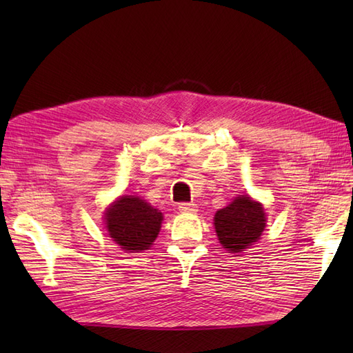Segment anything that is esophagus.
I'll return each instance as SVG.
<instances>
[{
	"label": "esophagus",
	"instance_id": "esophagus-1",
	"mask_svg": "<svg viewBox=\"0 0 353 353\" xmlns=\"http://www.w3.org/2000/svg\"><path fill=\"white\" fill-rule=\"evenodd\" d=\"M178 209L183 213H193L197 210V206L194 205V203H179Z\"/></svg>",
	"mask_w": 353,
	"mask_h": 353
}]
</instances>
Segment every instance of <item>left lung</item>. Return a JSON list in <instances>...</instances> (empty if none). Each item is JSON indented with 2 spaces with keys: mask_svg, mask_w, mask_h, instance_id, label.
<instances>
[{
  "mask_svg": "<svg viewBox=\"0 0 353 353\" xmlns=\"http://www.w3.org/2000/svg\"><path fill=\"white\" fill-rule=\"evenodd\" d=\"M215 231L223 249L240 253L258 241L266 227L263 206L249 196H239L213 218Z\"/></svg>",
  "mask_w": 353,
  "mask_h": 353,
  "instance_id": "1",
  "label": "left lung"
}]
</instances>
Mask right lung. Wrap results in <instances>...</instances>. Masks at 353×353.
Wrapping results in <instances>:
<instances>
[{"mask_svg": "<svg viewBox=\"0 0 353 353\" xmlns=\"http://www.w3.org/2000/svg\"><path fill=\"white\" fill-rule=\"evenodd\" d=\"M162 212L138 196H122L104 213L105 228L125 252L147 250L162 227Z\"/></svg>", "mask_w": 353, "mask_h": 353, "instance_id": "1", "label": "right lung"}]
</instances>
